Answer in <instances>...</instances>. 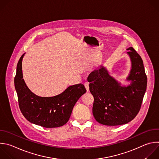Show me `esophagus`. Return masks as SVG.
Segmentation results:
<instances>
[{"instance_id": "esophagus-1", "label": "esophagus", "mask_w": 159, "mask_h": 159, "mask_svg": "<svg viewBox=\"0 0 159 159\" xmlns=\"http://www.w3.org/2000/svg\"><path fill=\"white\" fill-rule=\"evenodd\" d=\"M84 85H85V89L87 90V92H89V84L88 83H85L84 84Z\"/></svg>"}]
</instances>
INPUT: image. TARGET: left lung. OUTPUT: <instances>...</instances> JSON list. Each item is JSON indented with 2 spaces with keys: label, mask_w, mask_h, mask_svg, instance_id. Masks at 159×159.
Listing matches in <instances>:
<instances>
[{
  "label": "left lung",
  "mask_w": 159,
  "mask_h": 159,
  "mask_svg": "<svg viewBox=\"0 0 159 159\" xmlns=\"http://www.w3.org/2000/svg\"><path fill=\"white\" fill-rule=\"evenodd\" d=\"M131 69L125 85L103 66L91 72L87 80L94 98L92 113L100 124L116 126L127 124L139 113L147 89V78L141 57L132 47L127 48Z\"/></svg>",
  "instance_id": "obj_1"
}]
</instances>
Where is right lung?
Here are the masks:
<instances>
[{"label":"right lung","instance_id":"right-lung-1","mask_svg":"<svg viewBox=\"0 0 159 159\" xmlns=\"http://www.w3.org/2000/svg\"><path fill=\"white\" fill-rule=\"evenodd\" d=\"M25 54L20 58L14 79L20 111L30 122L46 128H55L65 125L69 120L73 108L80 97L86 92L83 84L73 85L62 93L49 97L34 93L27 86L22 70Z\"/></svg>","mask_w":159,"mask_h":159}]
</instances>
